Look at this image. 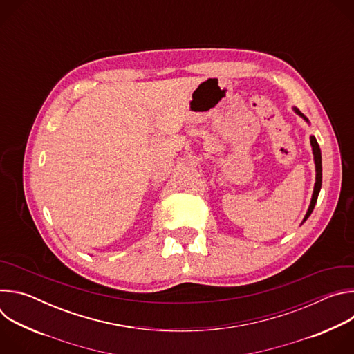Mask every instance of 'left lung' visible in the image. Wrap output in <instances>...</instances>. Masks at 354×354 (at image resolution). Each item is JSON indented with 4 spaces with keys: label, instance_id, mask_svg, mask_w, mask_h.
<instances>
[{
    "label": "left lung",
    "instance_id": "8db88e82",
    "mask_svg": "<svg viewBox=\"0 0 354 354\" xmlns=\"http://www.w3.org/2000/svg\"><path fill=\"white\" fill-rule=\"evenodd\" d=\"M294 112L301 116L302 119H304L306 122H308V119L302 115L297 108H292ZM310 123V122H308ZM311 145H313V154H314V162H315V172H317V176H315V185H314V193H313V198H311V203H310V207H308V212L304 217V220H302V223H306L307 218L311 216L315 205H317V200H318V194H319V190H321V186H322V157H321V148H319V144L317 142V138L314 136H311Z\"/></svg>",
    "mask_w": 354,
    "mask_h": 354
}]
</instances>
